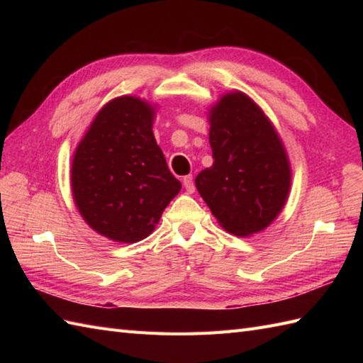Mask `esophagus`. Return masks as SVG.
<instances>
[{"mask_svg":"<svg viewBox=\"0 0 363 363\" xmlns=\"http://www.w3.org/2000/svg\"><path fill=\"white\" fill-rule=\"evenodd\" d=\"M182 184H184V187H186V190L189 191V194H194V191H195L194 176H191V174L184 176V177H182Z\"/></svg>","mask_w":363,"mask_h":363,"instance_id":"esophagus-1","label":"esophagus"}]
</instances>
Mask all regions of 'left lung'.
<instances>
[{
	"label": "left lung",
	"instance_id": "obj_1",
	"mask_svg": "<svg viewBox=\"0 0 363 363\" xmlns=\"http://www.w3.org/2000/svg\"><path fill=\"white\" fill-rule=\"evenodd\" d=\"M213 165L195 184L220 225L251 235L272 223L290 190V165L279 135L251 98L235 91L211 112Z\"/></svg>",
	"mask_w": 363,
	"mask_h": 363
}]
</instances>
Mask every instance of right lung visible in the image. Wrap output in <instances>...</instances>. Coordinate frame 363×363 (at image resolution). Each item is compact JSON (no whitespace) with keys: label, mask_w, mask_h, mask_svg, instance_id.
Wrapping results in <instances>:
<instances>
[{"label":"right lung","mask_w":363,"mask_h":363,"mask_svg":"<svg viewBox=\"0 0 363 363\" xmlns=\"http://www.w3.org/2000/svg\"><path fill=\"white\" fill-rule=\"evenodd\" d=\"M152 117V107L142 99H113L74 152V203L91 229L115 242L148 237L181 190L154 138Z\"/></svg>","instance_id":"add662e5"}]
</instances>
